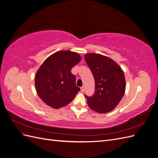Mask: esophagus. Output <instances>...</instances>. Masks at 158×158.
Instances as JSON below:
<instances>
[{
    "label": "esophagus",
    "mask_w": 158,
    "mask_h": 158,
    "mask_svg": "<svg viewBox=\"0 0 158 158\" xmlns=\"http://www.w3.org/2000/svg\"><path fill=\"white\" fill-rule=\"evenodd\" d=\"M84 86H82V87H81V92H82V93H84Z\"/></svg>",
    "instance_id": "esophagus-1"
}]
</instances>
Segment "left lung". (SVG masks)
I'll list each match as a JSON object with an SVG mask.
<instances>
[{"instance_id":"1","label":"left lung","mask_w":158,"mask_h":158,"mask_svg":"<svg viewBox=\"0 0 158 158\" xmlns=\"http://www.w3.org/2000/svg\"><path fill=\"white\" fill-rule=\"evenodd\" d=\"M84 58L95 79V92L85 96L88 106L99 113L111 112L121 102L126 88L123 71L109 57L96 53H88Z\"/></svg>"}]
</instances>
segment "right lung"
Wrapping results in <instances>:
<instances>
[{"mask_svg":"<svg viewBox=\"0 0 158 158\" xmlns=\"http://www.w3.org/2000/svg\"><path fill=\"white\" fill-rule=\"evenodd\" d=\"M82 57L76 52L59 51L45 60L37 70L35 85L43 102L59 109L73 101L80 90L76 86V76L71 69L80 63Z\"/></svg>","mask_w":158,"mask_h":158,"instance_id":"add662e5","label":"right lung"}]
</instances>
